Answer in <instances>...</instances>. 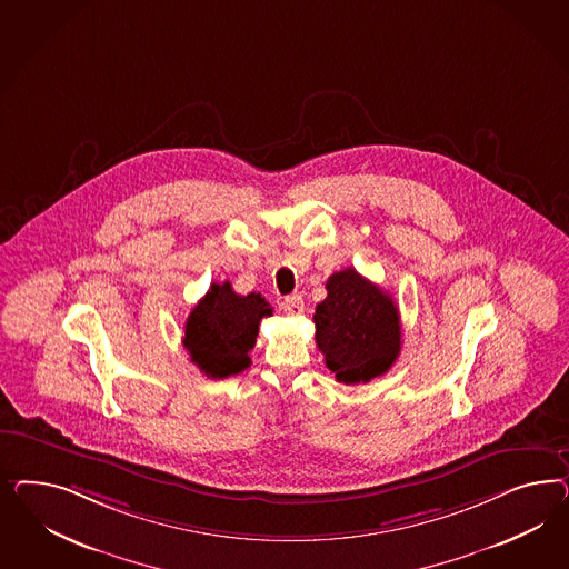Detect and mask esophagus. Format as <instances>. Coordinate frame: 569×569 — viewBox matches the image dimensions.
<instances>
[{
  "label": "esophagus",
  "mask_w": 569,
  "mask_h": 569,
  "mask_svg": "<svg viewBox=\"0 0 569 569\" xmlns=\"http://www.w3.org/2000/svg\"><path fill=\"white\" fill-rule=\"evenodd\" d=\"M281 307H283V310H286L288 315H300V312L305 310V300H302L300 293H292V296H286V298H283Z\"/></svg>",
  "instance_id": "1"
}]
</instances>
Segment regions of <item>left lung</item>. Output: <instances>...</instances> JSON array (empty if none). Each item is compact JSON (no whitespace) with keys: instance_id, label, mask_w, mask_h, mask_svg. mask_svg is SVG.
Wrapping results in <instances>:
<instances>
[{"instance_id":"1","label":"left lung","mask_w":569,"mask_h":569,"mask_svg":"<svg viewBox=\"0 0 569 569\" xmlns=\"http://www.w3.org/2000/svg\"><path fill=\"white\" fill-rule=\"evenodd\" d=\"M328 298L315 309V340L342 383L383 376L400 355V317L390 293L352 267L329 277Z\"/></svg>"}]
</instances>
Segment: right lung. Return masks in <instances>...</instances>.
I'll list each match as a JSON object with an SVG mask.
<instances>
[{"label":"right lung","instance_id":"right-lung-1","mask_svg":"<svg viewBox=\"0 0 569 569\" xmlns=\"http://www.w3.org/2000/svg\"><path fill=\"white\" fill-rule=\"evenodd\" d=\"M269 315L273 307L260 293L240 296L229 281L212 283L186 321L191 362L208 378L238 376L250 367L248 352L257 345L260 319Z\"/></svg>","mask_w":569,"mask_h":569}]
</instances>
